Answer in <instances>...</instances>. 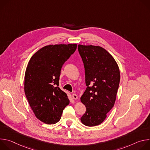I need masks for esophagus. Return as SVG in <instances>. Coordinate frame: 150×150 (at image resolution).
I'll use <instances>...</instances> for the list:
<instances>
[{"label": "esophagus", "instance_id": "esophagus-1", "mask_svg": "<svg viewBox=\"0 0 150 150\" xmlns=\"http://www.w3.org/2000/svg\"><path fill=\"white\" fill-rule=\"evenodd\" d=\"M72 98L74 100H76V99H78V96L76 94H72Z\"/></svg>", "mask_w": 150, "mask_h": 150}]
</instances>
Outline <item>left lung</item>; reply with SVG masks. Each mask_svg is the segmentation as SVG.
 I'll return each instance as SVG.
<instances>
[{
  "instance_id": "8db88e82",
  "label": "left lung",
  "mask_w": 150,
  "mask_h": 150,
  "mask_svg": "<svg viewBox=\"0 0 150 150\" xmlns=\"http://www.w3.org/2000/svg\"><path fill=\"white\" fill-rule=\"evenodd\" d=\"M85 68L87 87L81 97L86 112L81 117L85 126L101 124L114 106L119 85L120 71L113 57L100 46H78Z\"/></svg>"
}]
</instances>
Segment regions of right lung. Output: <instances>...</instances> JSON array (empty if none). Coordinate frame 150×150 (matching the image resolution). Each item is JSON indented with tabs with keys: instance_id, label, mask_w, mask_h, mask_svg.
Wrapping results in <instances>:
<instances>
[{
	"instance_id": "right-lung-1",
	"label": "right lung",
	"mask_w": 150,
	"mask_h": 150,
	"mask_svg": "<svg viewBox=\"0 0 150 150\" xmlns=\"http://www.w3.org/2000/svg\"><path fill=\"white\" fill-rule=\"evenodd\" d=\"M76 44L49 45L31 57L24 77V91L36 117L46 124L60 119L69 104L67 94L59 87L62 67L76 50Z\"/></svg>"
}]
</instances>
